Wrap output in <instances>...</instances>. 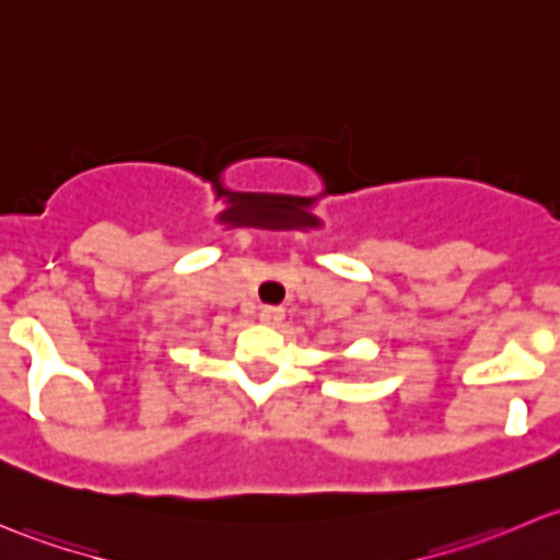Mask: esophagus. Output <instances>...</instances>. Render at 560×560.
<instances>
[{"label":"esophagus","instance_id":"obj_1","mask_svg":"<svg viewBox=\"0 0 560 560\" xmlns=\"http://www.w3.org/2000/svg\"><path fill=\"white\" fill-rule=\"evenodd\" d=\"M281 319H284V308H279V306L259 308V322H262V325H279Z\"/></svg>","mask_w":560,"mask_h":560}]
</instances>
